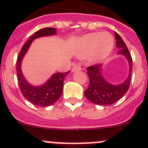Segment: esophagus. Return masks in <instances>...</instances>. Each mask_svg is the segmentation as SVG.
Instances as JSON below:
<instances>
[{
    "label": "esophagus",
    "mask_w": 148,
    "mask_h": 148,
    "mask_svg": "<svg viewBox=\"0 0 148 148\" xmlns=\"http://www.w3.org/2000/svg\"><path fill=\"white\" fill-rule=\"evenodd\" d=\"M80 70H82V68H81L79 66H78V65H74V66H73L72 69H71V71H72V72H75V71H80Z\"/></svg>",
    "instance_id": "34e87169"
}]
</instances>
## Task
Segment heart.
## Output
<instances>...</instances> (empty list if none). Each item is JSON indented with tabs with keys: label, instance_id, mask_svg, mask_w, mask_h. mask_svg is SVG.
<instances>
[{
	"label": "heart",
	"instance_id": "obj_1",
	"mask_svg": "<svg viewBox=\"0 0 148 148\" xmlns=\"http://www.w3.org/2000/svg\"><path fill=\"white\" fill-rule=\"evenodd\" d=\"M114 47L112 36L107 32L90 33L79 39L75 54L79 58L90 55V60L93 63H101L111 54Z\"/></svg>",
	"mask_w": 148,
	"mask_h": 148
}]
</instances>
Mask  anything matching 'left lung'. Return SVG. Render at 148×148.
Returning a JSON list of instances; mask_svg holds the SVG:
<instances>
[{
  "instance_id": "left-lung-1",
  "label": "left lung",
  "mask_w": 148,
  "mask_h": 148,
  "mask_svg": "<svg viewBox=\"0 0 148 148\" xmlns=\"http://www.w3.org/2000/svg\"><path fill=\"white\" fill-rule=\"evenodd\" d=\"M116 46L119 48L118 55H123L128 60L129 71L127 78L120 84H111L102 74L103 65L99 64L87 68L90 85L85 91V96L90 101L101 106L111 105L121 99L129 88L132 71V58L131 54L119 34L114 33Z\"/></svg>"
}]
</instances>
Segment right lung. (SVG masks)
Segmentation results:
<instances>
[{"instance_id":"right-lung-1","label":"right lung","mask_w":148,"mask_h":148,"mask_svg":"<svg viewBox=\"0 0 148 148\" xmlns=\"http://www.w3.org/2000/svg\"><path fill=\"white\" fill-rule=\"evenodd\" d=\"M56 30L57 28L45 27L36 31L23 45L16 61V72L20 91L27 101L38 107H49L54 104L60 99L63 92V80L70 71L55 73L52 74L45 84L35 86L29 83L25 78L21 69L22 61L34 39L40 37L56 35Z\"/></svg>"}]
</instances>
